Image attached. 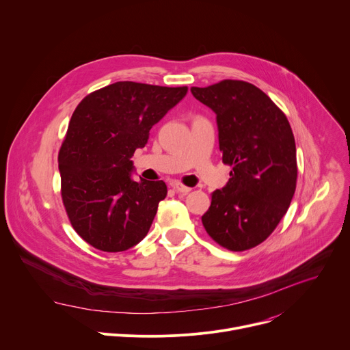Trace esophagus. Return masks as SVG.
<instances>
[{
	"mask_svg": "<svg viewBox=\"0 0 350 350\" xmlns=\"http://www.w3.org/2000/svg\"><path fill=\"white\" fill-rule=\"evenodd\" d=\"M173 188H174L177 192H180V193H188V192L191 191L189 187H185V185H183V184L178 183V181L173 183Z\"/></svg>",
	"mask_w": 350,
	"mask_h": 350,
	"instance_id": "1",
	"label": "esophagus"
}]
</instances>
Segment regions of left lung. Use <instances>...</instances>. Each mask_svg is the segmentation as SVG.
I'll list each match as a JSON object with an SVG mask.
<instances>
[{
    "instance_id": "8db88e82",
    "label": "left lung",
    "mask_w": 350,
    "mask_h": 350,
    "mask_svg": "<svg viewBox=\"0 0 350 350\" xmlns=\"http://www.w3.org/2000/svg\"><path fill=\"white\" fill-rule=\"evenodd\" d=\"M192 95L216 113L228 183L212 193L206 232L234 252L262 243L286 213L296 188V146L282 111L256 85L223 80Z\"/></svg>"
}]
</instances>
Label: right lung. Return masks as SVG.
<instances>
[{"label":"right lung","mask_w":350,"mask_h":350,"mask_svg":"<svg viewBox=\"0 0 350 350\" xmlns=\"http://www.w3.org/2000/svg\"><path fill=\"white\" fill-rule=\"evenodd\" d=\"M187 91L118 81L87 95L73 112L58 157L62 201L76 232L99 251H127L151 228L167 187L134 181L131 158Z\"/></svg>","instance_id":"1"}]
</instances>
